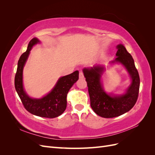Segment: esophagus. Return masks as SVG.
<instances>
[{"label":"esophagus","mask_w":155,"mask_h":155,"mask_svg":"<svg viewBox=\"0 0 155 155\" xmlns=\"http://www.w3.org/2000/svg\"><path fill=\"white\" fill-rule=\"evenodd\" d=\"M79 79H83L84 78V76H83V73L82 72H79Z\"/></svg>","instance_id":"34e87169"}]
</instances>
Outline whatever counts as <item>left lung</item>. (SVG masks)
I'll use <instances>...</instances> for the list:
<instances>
[{"mask_svg": "<svg viewBox=\"0 0 155 155\" xmlns=\"http://www.w3.org/2000/svg\"><path fill=\"white\" fill-rule=\"evenodd\" d=\"M116 47L117 58L109 64H121L128 72L131 80L124 94H114L105 91L101 80L102 75L106 70L105 65L98 64L83 69L92 109L98 116L105 118H114L129 111L137 102L139 92L140 77L133 57L122 44Z\"/></svg>", "mask_w": 155, "mask_h": 155, "instance_id": "left-lung-1", "label": "left lung"}]
</instances>
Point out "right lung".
<instances>
[{
  "label": "right lung",
  "instance_id": "right-lung-1",
  "mask_svg": "<svg viewBox=\"0 0 155 155\" xmlns=\"http://www.w3.org/2000/svg\"><path fill=\"white\" fill-rule=\"evenodd\" d=\"M41 41L34 37L28 45V48L19 58L17 64V72L15 77V90L25 109L31 114L54 118L62 114L67 108V96L69 90L79 79V71L61 77L54 87L47 94L41 98L30 97L23 85V68L29 57L33 46L40 43Z\"/></svg>",
  "mask_w": 155,
  "mask_h": 155
}]
</instances>
